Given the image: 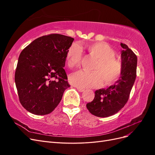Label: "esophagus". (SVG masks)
Listing matches in <instances>:
<instances>
[{"label":"esophagus","mask_w":155,"mask_h":155,"mask_svg":"<svg viewBox=\"0 0 155 155\" xmlns=\"http://www.w3.org/2000/svg\"><path fill=\"white\" fill-rule=\"evenodd\" d=\"M76 88H77V89H78V90L79 92H83V91H85V89H84V88H81L78 87H77Z\"/></svg>","instance_id":"1"}]
</instances>
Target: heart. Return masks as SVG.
Segmentation results:
<instances>
[{"label": "heart", "instance_id": "1", "mask_svg": "<svg viewBox=\"0 0 155 155\" xmlns=\"http://www.w3.org/2000/svg\"><path fill=\"white\" fill-rule=\"evenodd\" d=\"M86 48L89 54L97 59L94 67L93 72L79 71L70 78L73 85L80 88L98 87L104 82L105 85H110L120 78L122 72V63L116 58V51L104 42L88 44ZM82 53L79 46L72 45L68 48L65 62L70 68L79 67L81 64Z\"/></svg>", "mask_w": 155, "mask_h": 155}]
</instances>
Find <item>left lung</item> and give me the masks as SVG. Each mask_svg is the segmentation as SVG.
Wrapping results in <instances>:
<instances>
[{
	"instance_id": "left-lung-1",
	"label": "left lung",
	"mask_w": 155,
	"mask_h": 155,
	"mask_svg": "<svg viewBox=\"0 0 155 155\" xmlns=\"http://www.w3.org/2000/svg\"><path fill=\"white\" fill-rule=\"evenodd\" d=\"M122 72L119 79L107 89L95 92L92 101L88 103L87 108L93 115L105 118L114 115L125 106L137 76V57L125 44L121 43Z\"/></svg>"
}]
</instances>
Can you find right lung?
<instances>
[{"instance_id": "right-lung-1", "label": "right lung", "mask_w": 155, "mask_h": 155, "mask_svg": "<svg viewBox=\"0 0 155 155\" xmlns=\"http://www.w3.org/2000/svg\"><path fill=\"white\" fill-rule=\"evenodd\" d=\"M74 39L52 34L39 37L23 49L15 74L18 96L25 109L36 115L52 112L70 87L63 68Z\"/></svg>"}]
</instances>
